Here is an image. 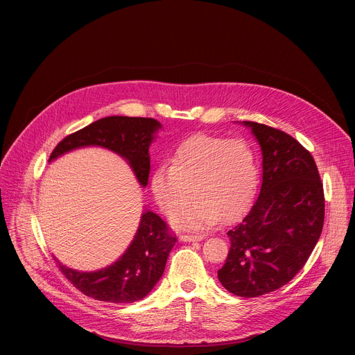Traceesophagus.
Instances as JSON below:
<instances>
[{
    "label": "esophagus",
    "instance_id": "1",
    "mask_svg": "<svg viewBox=\"0 0 355 355\" xmlns=\"http://www.w3.org/2000/svg\"><path fill=\"white\" fill-rule=\"evenodd\" d=\"M202 239H204V236L202 234H181L180 236V240H182V241H200Z\"/></svg>",
    "mask_w": 355,
    "mask_h": 355
}]
</instances>
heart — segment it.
Segmentation results:
<instances>
[{"label": "heart", "instance_id": "heart-1", "mask_svg": "<svg viewBox=\"0 0 355 355\" xmlns=\"http://www.w3.org/2000/svg\"><path fill=\"white\" fill-rule=\"evenodd\" d=\"M259 166L254 148L244 139L195 135L182 141L170 166L157 167L151 175V192L168 218H180L185 227H205L239 216L254 196Z\"/></svg>", "mask_w": 355, "mask_h": 355}]
</instances>
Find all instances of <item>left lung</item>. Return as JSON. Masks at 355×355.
<instances>
[{
	"label": "left lung",
	"instance_id": "left-lung-1",
	"mask_svg": "<svg viewBox=\"0 0 355 355\" xmlns=\"http://www.w3.org/2000/svg\"><path fill=\"white\" fill-rule=\"evenodd\" d=\"M263 151L259 198L229 232L230 248L218 271L232 293L256 297L286 285L308 261L324 222V193L309 151L288 133L257 122Z\"/></svg>",
	"mask_w": 355,
	"mask_h": 355
}]
</instances>
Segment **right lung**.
<instances>
[{
	"mask_svg": "<svg viewBox=\"0 0 355 355\" xmlns=\"http://www.w3.org/2000/svg\"><path fill=\"white\" fill-rule=\"evenodd\" d=\"M159 129L162 123L153 118H103L66 136L55 147L49 162L80 147H105L123 157L140 185L146 187L150 173L148 147ZM175 241L177 237L168 232L164 220L146 211L135 239L114 264L83 272L56 261L64 277L84 295L110 303H132L143 299L159 282Z\"/></svg>",
	"mask_w": 355,
	"mask_h": 355,
	"instance_id": "obj_1",
	"label": "right lung"
}]
</instances>
